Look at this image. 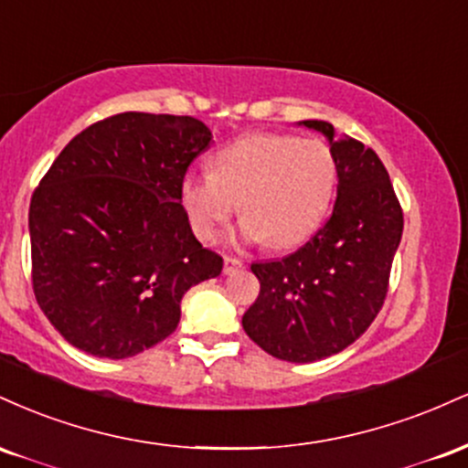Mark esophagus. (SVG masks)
Listing matches in <instances>:
<instances>
[{
	"label": "esophagus",
	"instance_id": "34e87169",
	"mask_svg": "<svg viewBox=\"0 0 468 468\" xmlns=\"http://www.w3.org/2000/svg\"><path fill=\"white\" fill-rule=\"evenodd\" d=\"M241 266H244V261H241L239 257H233V255L224 257V275H230V272L239 271Z\"/></svg>",
	"mask_w": 468,
	"mask_h": 468
}]
</instances>
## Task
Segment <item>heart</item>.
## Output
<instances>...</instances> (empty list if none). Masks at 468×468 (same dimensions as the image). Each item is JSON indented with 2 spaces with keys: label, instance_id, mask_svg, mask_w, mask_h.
Masks as SVG:
<instances>
[{
  "label": "heart",
  "instance_id": "heart-1",
  "mask_svg": "<svg viewBox=\"0 0 468 468\" xmlns=\"http://www.w3.org/2000/svg\"><path fill=\"white\" fill-rule=\"evenodd\" d=\"M336 182V158L327 143L257 132L224 144L207 174H186L180 202L204 241L218 238L239 202L241 239L290 249L321 227Z\"/></svg>",
  "mask_w": 468,
  "mask_h": 468
}]
</instances>
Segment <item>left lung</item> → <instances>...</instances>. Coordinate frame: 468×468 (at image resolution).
I'll list each match as a JSON object with an SVG mask.
<instances>
[{"label":"left lung","instance_id":"obj_1","mask_svg":"<svg viewBox=\"0 0 468 468\" xmlns=\"http://www.w3.org/2000/svg\"><path fill=\"white\" fill-rule=\"evenodd\" d=\"M299 125L324 133L335 154V211L292 255L250 266L260 279V297L241 325L271 356L314 363L352 346L383 308L402 238V211L388 169L372 149L325 121Z\"/></svg>","mask_w":468,"mask_h":468}]
</instances>
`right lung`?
<instances>
[{
    "instance_id": "obj_1",
    "label": "right lung",
    "mask_w": 468,
    "mask_h": 468,
    "mask_svg": "<svg viewBox=\"0 0 468 468\" xmlns=\"http://www.w3.org/2000/svg\"><path fill=\"white\" fill-rule=\"evenodd\" d=\"M211 138L197 118L125 112L57 155L30 200L32 288L69 346L136 356L178 327L186 290L222 272L180 202Z\"/></svg>"
}]
</instances>
